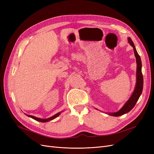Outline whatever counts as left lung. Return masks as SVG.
<instances>
[{
	"instance_id": "8db88e82",
	"label": "left lung",
	"mask_w": 154,
	"mask_h": 154,
	"mask_svg": "<svg viewBox=\"0 0 154 154\" xmlns=\"http://www.w3.org/2000/svg\"><path fill=\"white\" fill-rule=\"evenodd\" d=\"M128 43L130 44V45L132 46L134 51L135 57L136 58V63H137V71H136V87L134 88V91L132 93V94L130 96L128 100L126 102V103L123 105V106L121 109L119 111L116 112H112V113H108L109 115L112 116H122L126 113L128 112L131 110L134 106L136 105V103L138 101L139 97H140L143 88V76L141 72V67H142V63H141V60L137 52L136 47L133 43L132 39L130 38H128Z\"/></svg>"
}]
</instances>
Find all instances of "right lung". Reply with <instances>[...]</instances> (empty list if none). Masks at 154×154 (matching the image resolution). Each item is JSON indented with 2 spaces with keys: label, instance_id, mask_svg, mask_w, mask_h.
I'll return each mask as SVG.
<instances>
[{
  "label": "right lung",
  "instance_id": "right-lung-1",
  "mask_svg": "<svg viewBox=\"0 0 154 154\" xmlns=\"http://www.w3.org/2000/svg\"><path fill=\"white\" fill-rule=\"evenodd\" d=\"M61 112H58V113H57V114H56L55 115H54L53 116H52V117H51V118H47V119H41V118H36V117H35V116H31V115H27V114H26V115L28 116V117H30V118L35 119L36 121H38V122H49V121H51V120L54 119L56 118H57L58 116L60 114H61Z\"/></svg>",
  "mask_w": 154,
  "mask_h": 154
}]
</instances>
